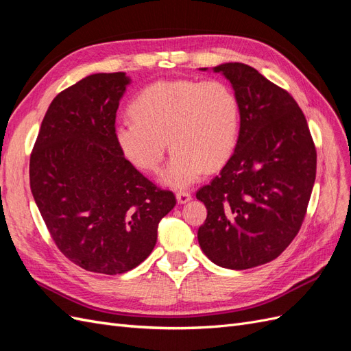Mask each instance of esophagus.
Here are the masks:
<instances>
[{
  "label": "esophagus",
  "instance_id": "obj_1",
  "mask_svg": "<svg viewBox=\"0 0 351 351\" xmlns=\"http://www.w3.org/2000/svg\"><path fill=\"white\" fill-rule=\"evenodd\" d=\"M176 197H177V202L180 205H184V204H187V202L192 200V195H190L189 192H178L176 195Z\"/></svg>",
  "mask_w": 351,
  "mask_h": 351
}]
</instances>
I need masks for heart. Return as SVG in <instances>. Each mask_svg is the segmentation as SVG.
Listing matches in <instances>:
<instances>
[{"label": "heart", "mask_w": 351, "mask_h": 351, "mask_svg": "<svg viewBox=\"0 0 351 351\" xmlns=\"http://www.w3.org/2000/svg\"><path fill=\"white\" fill-rule=\"evenodd\" d=\"M133 119L115 124L123 156L143 173H156L169 147L171 159L159 177L164 186L186 189L205 169L224 165L234 152L241 124L240 104L219 80H159L132 102Z\"/></svg>", "instance_id": "obj_1"}]
</instances>
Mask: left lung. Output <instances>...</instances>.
<instances>
[{"label":"left lung","instance_id":"1","mask_svg":"<svg viewBox=\"0 0 351 351\" xmlns=\"http://www.w3.org/2000/svg\"><path fill=\"white\" fill-rule=\"evenodd\" d=\"M210 70L231 83L241 124L234 154L196 193L208 209L197 240L218 267L249 269L278 258L299 232L316 177V151L289 92L241 62Z\"/></svg>","mask_w":351,"mask_h":351}]
</instances>
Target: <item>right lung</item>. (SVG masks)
I'll list each match as a JSON object with an SVG mask.
<instances>
[{
    "mask_svg": "<svg viewBox=\"0 0 351 351\" xmlns=\"http://www.w3.org/2000/svg\"><path fill=\"white\" fill-rule=\"evenodd\" d=\"M132 79L97 73L54 98L30 155V190L52 240L77 267L115 275L136 268L176 206L123 156L115 112Z\"/></svg>",
    "mask_w": 351,
    "mask_h": 351,
    "instance_id": "right-lung-1",
    "label": "right lung"
}]
</instances>
